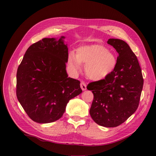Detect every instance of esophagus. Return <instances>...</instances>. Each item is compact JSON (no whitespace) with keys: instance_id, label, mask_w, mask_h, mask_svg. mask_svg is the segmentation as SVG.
I'll use <instances>...</instances> for the list:
<instances>
[{"instance_id":"esophagus-1","label":"esophagus","mask_w":156,"mask_h":156,"mask_svg":"<svg viewBox=\"0 0 156 156\" xmlns=\"http://www.w3.org/2000/svg\"><path fill=\"white\" fill-rule=\"evenodd\" d=\"M80 86H81V89L83 90H85L87 89V85H86V84L84 83V81H81V84H80Z\"/></svg>"}]
</instances>
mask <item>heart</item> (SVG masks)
Masks as SVG:
<instances>
[{"instance_id":"heart-1","label":"heart","mask_w":156,"mask_h":156,"mask_svg":"<svg viewBox=\"0 0 156 156\" xmlns=\"http://www.w3.org/2000/svg\"><path fill=\"white\" fill-rule=\"evenodd\" d=\"M117 58L106 47L100 44L80 47L76 55L70 53L67 65L70 72L78 73L81 65L86 66L87 77L92 80H101L107 77L116 68Z\"/></svg>"}]
</instances>
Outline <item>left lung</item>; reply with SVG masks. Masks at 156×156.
<instances>
[{"instance_id":"left-lung-1","label":"left lung","mask_w":156,"mask_h":156,"mask_svg":"<svg viewBox=\"0 0 156 156\" xmlns=\"http://www.w3.org/2000/svg\"><path fill=\"white\" fill-rule=\"evenodd\" d=\"M107 44L119 53L116 68L104 79L89 83L87 89L94 94L90 109L93 120L114 127L137 109L144 80L137 58L126 42L112 38Z\"/></svg>"}]
</instances>
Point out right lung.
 Returning <instances> with one entry per match:
<instances>
[{"label": "right lung", "instance_id": "obj_1", "mask_svg": "<svg viewBox=\"0 0 156 156\" xmlns=\"http://www.w3.org/2000/svg\"><path fill=\"white\" fill-rule=\"evenodd\" d=\"M62 36L31 45L17 69L16 95L27 115L37 123L62 116L67 103L82 92L80 81L68 77V49Z\"/></svg>", "mask_w": 156, "mask_h": 156}]
</instances>
